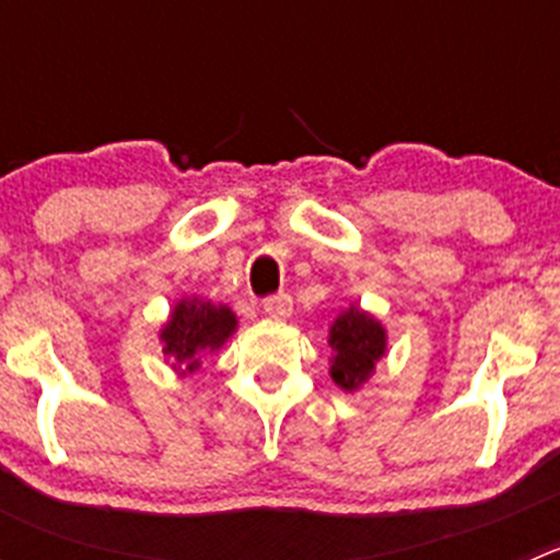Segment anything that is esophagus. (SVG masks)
I'll return each mask as SVG.
<instances>
[{"mask_svg":"<svg viewBox=\"0 0 560 560\" xmlns=\"http://www.w3.org/2000/svg\"><path fill=\"white\" fill-rule=\"evenodd\" d=\"M262 308L270 319H287V316H292V298L284 295V292L281 295H270L265 298Z\"/></svg>","mask_w":560,"mask_h":560,"instance_id":"1","label":"esophagus"}]
</instances>
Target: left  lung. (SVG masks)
Listing matches in <instances>:
<instances>
[{"label":"left lung","instance_id":"1","mask_svg":"<svg viewBox=\"0 0 560 560\" xmlns=\"http://www.w3.org/2000/svg\"><path fill=\"white\" fill-rule=\"evenodd\" d=\"M330 380L343 393H358L374 376L376 363L387 354V327L374 314L349 303L330 322Z\"/></svg>","mask_w":560,"mask_h":560}]
</instances>
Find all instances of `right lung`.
<instances>
[{"mask_svg": "<svg viewBox=\"0 0 560 560\" xmlns=\"http://www.w3.org/2000/svg\"><path fill=\"white\" fill-rule=\"evenodd\" d=\"M238 330V316L233 308L217 306L197 295L180 298L160 327V343L165 363L178 376L200 369L202 354L217 352Z\"/></svg>", "mask_w": 560, "mask_h": 560, "instance_id": "1", "label": "right lung"}]
</instances>
